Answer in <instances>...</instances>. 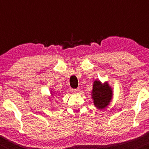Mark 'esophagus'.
Listing matches in <instances>:
<instances>
[{"label": "esophagus", "instance_id": "1", "mask_svg": "<svg viewBox=\"0 0 149 149\" xmlns=\"http://www.w3.org/2000/svg\"><path fill=\"white\" fill-rule=\"evenodd\" d=\"M71 91L73 92H74V93H77V92H79L80 89H71Z\"/></svg>", "mask_w": 149, "mask_h": 149}]
</instances>
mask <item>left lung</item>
I'll return each mask as SVG.
<instances>
[{
	"label": "left lung",
	"instance_id": "8db88e82",
	"mask_svg": "<svg viewBox=\"0 0 149 149\" xmlns=\"http://www.w3.org/2000/svg\"><path fill=\"white\" fill-rule=\"evenodd\" d=\"M92 93L94 104L99 109H103L109 104L113 95L112 89L108 83L102 84L100 81H94Z\"/></svg>",
	"mask_w": 149,
	"mask_h": 149
}]
</instances>
